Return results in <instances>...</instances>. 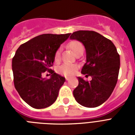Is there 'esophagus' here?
Returning <instances> with one entry per match:
<instances>
[{"label": "esophagus", "instance_id": "34e87169", "mask_svg": "<svg viewBox=\"0 0 135 135\" xmlns=\"http://www.w3.org/2000/svg\"><path fill=\"white\" fill-rule=\"evenodd\" d=\"M65 78L66 80H69L70 79V77H69V76H65Z\"/></svg>", "mask_w": 135, "mask_h": 135}]
</instances>
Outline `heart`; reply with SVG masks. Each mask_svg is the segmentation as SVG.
<instances>
[{"label": "heart", "instance_id": "heart-1", "mask_svg": "<svg viewBox=\"0 0 135 135\" xmlns=\"http://www.w3.org/2000/svg\"><path fill=\"white\" fill-rule=\"evenodd\" d=\"M69 46L75 54L78 50L83 49V46L81 43L76 41H72L71 43H69ZM59 56H60V52H59V51H57L55 54V60H58ZM77 69H78V65L76 64L64 63L57 68V71L59 72V74H63L65 76H71L76 71Z\"/></svg>", "mask_w": 135, "mask_h": 135}]
</instances>
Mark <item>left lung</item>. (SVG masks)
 Returning <instances> with one entry per match:
<instances>
[{
	"label": "left lung",
	"mask_w": 135,
	"mask_h": 135,
	"mask_svg": "<svg viewBox=\"0 0 135 135\" xmlns=\"http://www.w3.org/2000/svg\"><path fill=\"white\" fill-rule=\"evenodd\" d=\"M82 43L86 51V62L81 73L92 80L78 77V85L74 90L76 102L83 107H99L109 99L117 83L120 55L111 41L93 31H78L70 36Z\"/></svg>",
	"instance_id": "obj_1"
}]
</instances>
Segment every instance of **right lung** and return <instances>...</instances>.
<instances>
[{
  "label": "right lung",
  "mask_w": 135,
  "mask_h": 135,
  "mask_svg": "<svg viewBox=\"0 0 135 135\" xmlns=\"http://www.w3.org/2000/svg\"><path fill=\"white\" fill-rule=\"evenodd\" d=\"M71 33L42 34L22 44L12 58L14 85L22 99L34 109L50 107L57 99L65 78L50 69L56 52ZM47 70L49 79L42 77Z\"/></svg>",
  "instance_id": "right-lung-1"
}]
</instances>
